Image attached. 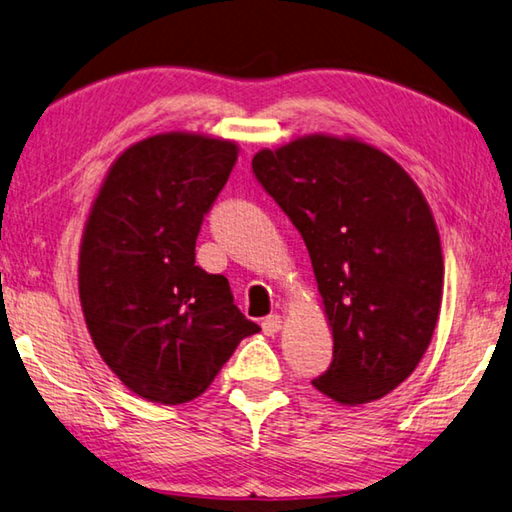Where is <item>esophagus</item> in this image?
<instances>
[{"mask_svg": "<svg viewBox=\"0 0 512 512\" xmlns=\"http://www.w3.org/2000/svg\"><path fill=\"white\" fill-rule=\"evenodd\" d=\"M282 323H284L282 316H277V314L264 318V320H262V329H264V334H266V336H275V334L280 332V329H282Z\"/></svg>", "mask_w": 512, "mask_h": 512, "instance_id": "1", "label": "esophagus"}]
</instances>
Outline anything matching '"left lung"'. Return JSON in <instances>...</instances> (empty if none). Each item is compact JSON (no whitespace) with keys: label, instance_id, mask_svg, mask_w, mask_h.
Returning a JSON list of instances; mask_svg holds the SVG:
<instances>
[{"label":"left lung","instance_id":"left-lung-1","mask_svg":"<svg viewBox=\"0 0 512 512\" xmlns=\"http://www.w3.org/2000/svg\"><path fill=\"white\" fill-rule=\"evenodd\" d=\"M253 171L305 239L334 339L311 381L339 404L395 391L427 352L443 302L431 207L391 155L357 137L302 135Z\"/></svg>","mask_w":512,"mask_h":512}]
</instances>
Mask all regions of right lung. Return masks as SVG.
Segmentation results:
<instances>
[{"instance_id":"obj_1","label":"right lung","mask_w":512,"mask_h":512,"mask_svg":"<svg viewBox=\"0 0 512 512\" xmlns=\"http://www.w3.org/2000/svg\"><path fill=\"white\" fill-rule=\"evenodd\" d=\"M237 155V142L212 135L146 137L110 164L85 221V325L106 366L149 402L194 400L239 341L259 332L228 280L196 266L194 253Z\"/></svg>"}]
</instances>
